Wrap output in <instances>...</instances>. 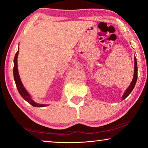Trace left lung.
Wrapping results in <instances>:
<instances>
[{
  "mask_svg": "<svg viewBox=\"0 0 148 148\" xmlns=\"http://www.w3.org/2000/svg\"><path fill=\"white\" fill-rule=\"evenodd\" d=\"M135 69H134V75H133V78L132 82H131V84L129 86L128 88L127 89L125 90V92L123 93V95L122 97V100H123L124 99H125L127 97V96L130 95V93L132 92L133 89L135 87V84H136V80H137V77H138V69H137V61H136V59L135 57Z\"/></svg>",
  "mask_w": 148,
  "mask_h": 148,
  "instance_id": "left-lung-1",
  "label": "left lung"
}]
</instances>
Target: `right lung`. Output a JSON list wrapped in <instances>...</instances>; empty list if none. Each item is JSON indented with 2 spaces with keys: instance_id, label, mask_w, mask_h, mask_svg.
<instances>
[{
  "instance_id": "add662e5",
  "label": "right lung",
  "mask_w": 148,
  "mask_h": 148,
  "mask_svg": "<svg viewBox=\"0 0 148 148\" xmlns=\"http://www.w3.org/2000/svg\"><path fill=\"white\" fill-rule=\"evenodd\" d=\"M18 52H19V48H18L17 53H15L14 60H13V63H14V66H13V77H14V80H15L16 86H17V88L18 92H19L21 96L24 98V100H25L26 101L30 103L32 106L38 107L47 106L48 105L39 104L35 101L33 99H32L31 95H29L28 91L26 90V88H25L24 85H23L22 82H21V78H20L19 74H18V72L17 57H18Z\"/></svg>"
}]
</instances>
